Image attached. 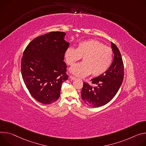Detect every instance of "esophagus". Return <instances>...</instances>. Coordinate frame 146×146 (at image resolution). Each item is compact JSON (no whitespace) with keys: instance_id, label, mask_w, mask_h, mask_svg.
Returning a JSON list of instances; mask_svg holds the SVG:
<instances>
[{"instance_id":"34e87169","label":"esophagus","mask_w":146,"mask_h":146,"mask_svg":"<svg viewBox=\"0 0 146 146\" xmlns=\"http://www.w3.org/2000/svg\"><path fill=\"white\" fill-rule=\"evenodd\" d=\"M70 78L71 79H72V80H75V79H76V77H75V76H72V75H70Z\"/></svg>"}]
</instances>
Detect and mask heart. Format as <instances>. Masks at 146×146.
<instances>
[{
  "label": "heart",
  "mask_w": 146,
  "mask_h": 146,
  "mask_svg": "<svg viewBox=\"0 0 146 146\" xmlns=\"http://www.w3.org/2000/svg\"><path fill=\"white\" fill-rule=\"evenodd\" d=\"M67 64L72 66L82 57L83 62L78 63L70 68L73 74L84 77L92 74L98 76L105 73L109 68L113 58L111 48L95 39L80 42L77 48L70 47L65 52Z\"/></svg>",
  "instance_id": "obj_1"
}]
</instances>
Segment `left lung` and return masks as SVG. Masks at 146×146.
<instances>
[{"mask_svg":"<svg viewBox=\"0 0 146 146\" xmlns=\"http://www.w3.org/2000/svg\"><path fill=\"white\" fill-rule=\"evenodd\" d=\"M114 54L111 66L103 74L91 79L96 86L84 82L81 98L90 107H99L110 102L118 92L123 79L124 66L121 53L117 46L111 42Z\"/></svg>","mask_w":146,"mask_h":146,"instance_id":"8db88e82","label":"left lung"}]
</instances>
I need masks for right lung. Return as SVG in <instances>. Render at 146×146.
I'll use <instances>...</instances> for the list:
<instances>
[{
    "mask_svg": "<svg viewBox=\"0 0 146 146\" xmlns=\"http://www.w3.org/2000/svg\"><path fill=\"white\" fill-rule=\"evenodd\" d=\"M63 32H50L32 40L23 53L21 74L30 94L38 102L50 104L60 97L61 85L68 79L65 52L70 43Z\"/></svg>",
    "mask_w": 146,
    "mask_h": 146,
    "instance_id": "1",
    "label": "right lung"
}]
</instances>
